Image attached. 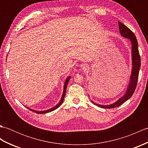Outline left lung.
<instances>
[{
    "instance_id": "obj_1",
    "label": "left lung",
    "mask_w": 148,
    "mask_h": 148,
    "mask_svg": "<svg viewBox=\"0 0 148 148\" xmlns=\"http://www.w3.org/2000/svg\"><path fill=\"white\" fill-rule=\"evenodd\" d=\"M118 25L119 32L121 35L130 40L132 43V70L131 76H130V83L128 84V88L127 92L125 95L121 97L118 101H116L115 103L112 104H110L108 106L105 105H100L97 104V103L92 102L94 104L100 107L101 108H106V109H111L117 108V107L121 105L125 101L129 99L130 97L132 96L134 94L135 90L136 88L137 83L138 81V77H139V70L140 68V57L139 52V49H138V42L136 39V36L124 24L121 23L120 21H118Z\"/></svg>"
}]
</instances>
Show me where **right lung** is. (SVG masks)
Returning <instances> with one entry per match:
<instances>
[{
    "mask_svg": "<svg viewBox=\"0 0 148 148\" xmlns=\"http://www.w3.org/2000/svg\"><path fill=\"white\" fill-rule=\"evenodd\" d=\"M70 79H71V76L67 77V79H66L65 82L64 83V92H63L62 98L60 99V101L59 102V103H58L57 105H56L55 107H53V108H51V109H49L48 110H46V111H34V110H33V109H29V108H27L29 109L30 111H32L33 112H36L37 114H45V113L54 111V110H55L56 109H57L58 108H59V107L62 105V103H63V101H64V97L65 96V93H66V89H67V84H68V83H69V80H70Z\"/></svg>",
    "mask_w": 148,
    "mask_h": 148,
    "instance_id": "1",
    "label": "right lung"
}]
</instances>
